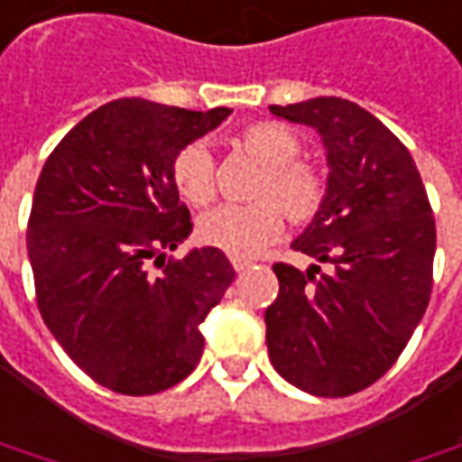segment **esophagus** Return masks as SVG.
I'll return each mask as SVG.
<instances>
[{
	"mask_svg": "<svg viewBox=\"0 0 462 462\" xmlns=\"http://www.w3.org/2000/svg\"><path fill=\"white\" fill-rule=\"evenodd\" d=\"M230 263H232V268H235V271L240 273V271H247V268H250V265H253V260H247V257H230Z\"/></svg>",
	"mask_w": 462,
	"mask_h": 462,
	"instance_id": "1",
	"label": "esophagus"
}]
</instances>
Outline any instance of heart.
<instances>
[{"label":"heart","mask_w":462,"mask_h":462,"mask_svg":"<svg viewBox=\"0 0 462 462\" xmlns=\"http://www.w3.org/2000/svg\"><path fill=\"white\" fill-rule=\"evenodd\" d=\"M237 143L265 166L257 179L250 205H219L199 219L202 243L222 253L250 257L263 253L281 235L285 217L309 225L326 207L328 184L319 166L296 162L300 139L291 128L273 121L245 125ZM171 181L184 202L205 207L215 197V162L205 141H191L171 162Z\"/></svg>","instance_id":"1"}]
</instances>
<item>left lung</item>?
<instances>
[{"instance_id": "8db88e82", "label": "left lung", "mask_w": 462, "mask_h": 462, "mask_svg": "<svg viewBox=\"0 0 462 462\" xmlns=\"http://www.w3.org/2000/svg\"><path fill=\"white\" fill-rule=\"evenodd\" d=\"M271 113L321 136L328 197L291 245L316 263L309 271L273 265L281 291L265 310L268 354L293 387L346 397L397 362L428 309L435 257L428 191L402 141L362 106L323 96Z\"/></svg>"}]
</instances>
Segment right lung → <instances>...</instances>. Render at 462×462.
Segmentation results:
<instances>
[{
	"label": "right lung",
	"instance_id": "right-lung-1",
	"mask_svg": "<svg viewBox=\"0 0 462 462\" xmlns=\"http://www.w3.org/2000/svg\"><path fill=\"white\" fill-rule=\"evenodd\" d=\"M230 108L187 111L121 98L86 116L37 179L27 253L37 306L65 354L121 394L174 387L202 359L199 323L235 281L217 247L177 250L191 232L171 162Z\"/></svg>",
	"mask_w": 462,
	"mask_h": 462
}]
</instances>
